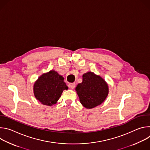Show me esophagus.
Segmentation results:
<instances>
[{
  "instance_id": "esophagus-1",
  "label": "esophagus",
  "mask_w": 150,
  "mask_h": 150,
  "mask_svg": "<svg viewBox=\"0 0 150 150\" xmlns=\"http://www.w3.org/2000/svg\"><path fill=\"white\" fill-rule=\"evenodd\" d=\"M75 86H76L75 83H70L69 84V87L72 89H74L75 87Z\"/></svg>"
}]
</instances>
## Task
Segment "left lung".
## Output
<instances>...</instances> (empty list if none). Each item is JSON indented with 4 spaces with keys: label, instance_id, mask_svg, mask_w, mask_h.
I'll use <instances>...</instances> for the list:
<instances>
[{
    "label": "left lung",
    "instance_id": "obj_1",
    "mask_svg": "<svg viewBox=\"0 0 150 150\" xmlns=\"http://www.w3.org/2000/svg\"><path fill=\"white\" fill-rule=\"evenodd\" d=\"M75 90L80 103L87 109H93L101 104L109 94L108 84L92 72L82 75V82L78 84Z\"/></svg>",
    "mask_w": 150,
    "mask_h": 150
}]
</instances>
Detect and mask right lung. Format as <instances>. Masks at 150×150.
<instances>
[{
	"label": "right lung",
	"mask_w": 150,
	"mask_h": 150,
	"mask_svg": "<svg viewBox=\"0 0 150 150\" xmlns=\"http://www.w3.org/2000/svg\"><path fill=\"white\" fill-rule=\"evenodd\" d=\"M63 77L52 70L41 75L34 84V94L41 104L51 106L57 103L64 90L68 89Z\"/></svg>",
	"instance_id": "add662e5"
}]
</instances>
